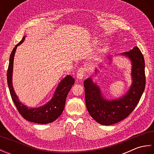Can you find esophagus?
<instances>
[{
  "instance_id": "34e87169",
  "label": "esophagus",
  "mask_w": 154,
  "mask_h": 154,
  "mask_svg": "<svg viewBox=\"0 0 154 154\" xmlns=\"http://www.w3.org/2000/svg\"><path fill=\"white\" fill-rule=\"evenodd\" d=\"M87 69L85 67H81L79 69L77 73V78L78 79H82L86 73Z\"/></svg>"
}]
</instances>
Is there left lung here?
<instances>
[{
  "label": "left lung",
  "instance_id": "obj_1",
  "mask_svg": "<svg viewBox=\"0 0 154 154\" xmlns=\"http://www.w3.org/2000/svg\"><path fill=\"white\" fill-rule=\"evenodd\" d=\"M132 62V84L128 91L119 99L107 100L100 93V88L89 77L84 81L86 106L94 120L103 125H111L129 116L134 110L146 86L144 58L140 49L122 53Z\"/></svg>",
  "mask_w": 154,
  "mask_h": 154
}]
</instances>
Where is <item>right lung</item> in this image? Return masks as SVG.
Returning a JSON list of instances; mask_svg holds the SVG:
<instances>
[{
    "mask_svg": "<svg viewBox=\"0 0 154 154\" xmlns=\"http://www.w3.org/2000/svg\"><path fill=\"white\" fill-rule=\"evenodd\" d=\"M24 39L25 36L23 37L22 40L18 44H16L10 56L9 65L7 70V82L10 93L19 113L24 119L32 122L42 124L51 123L56 120L63 112L67 94L74 84L75 79L70 75H67L63 79H62L60 84L58 85L52 99L44 106L32 109V108H28L26 105L22 104L19 101L18 98L16 96L13 89L12 76L13 61H14L16 50L18 45L24 42Z\"/></svg>",
    "mask_w": 154,
    "mask_h": 154,
    "instance_id": "right-lung-1",
    "label": "right lung"
}]
</instances>
